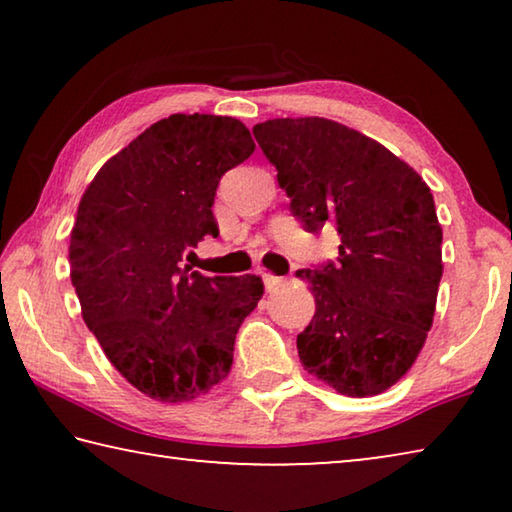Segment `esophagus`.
<instances>
[{
  "label": "esophagus",
  "instance_id": "34e87169",
  "mask_svg": "<svg viewBox=\"0 0 512 512\" xmlns=\"http://www.w3.org/2000/svg\"><path fill=\"white\" fill-rule=\"evenodd\" d=\"M262 277H264V284H266V289L268 291H275L277 287H282L284 282V277H280V275H273V273H262Z\"/></svg>",
  "mask_w": 512,
  "mask_h": 512
}]
</instances>
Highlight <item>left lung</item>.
Returning a JSON list of instances; mask_svg holds the SVG:
<instances>
[{
	"mask_svg": "<svg viewBox=\"0 0 512 512\" xmlns=\"http://www.w3.org/2000/svg\"><path fill=\"white\" fill-rule=\"evenodd\" d=\"M305 230L332 223L339 257L296 277L316 314L298 334L302 366L336 393H384L427 341L443 277V228L427 183L386 146L323 117L253 128Z\"/></svg>",
	"mask_w": 512,
	"mask_h": 512,
	"instance_id": "obj_1",
	"label": "left lung"
}]
</instances>
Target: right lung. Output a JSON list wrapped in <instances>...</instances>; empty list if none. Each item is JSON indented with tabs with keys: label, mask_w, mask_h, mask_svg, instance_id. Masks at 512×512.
I'll return each instance as SVG.
<instances>
[{
	"label": "right lung",
	"mask_w": 512,
	"mask_h": 512,
	"mask_svg": "<svg viewBox=\"0 0 512 512\" xmlns=\"http://www.w3.org/2000/svg\"><path fill=\"white\" fill-rule=\"evenodd\" d=\"M253 151L239 119L171 115L112 155L81 198L69 277L83 320L151 400L192 402L221 384L262 298V277H205L180 264L203 237H219L216 187Z\"/></svg>",
	"instance_id": "obj_1"
}]
</instances>
